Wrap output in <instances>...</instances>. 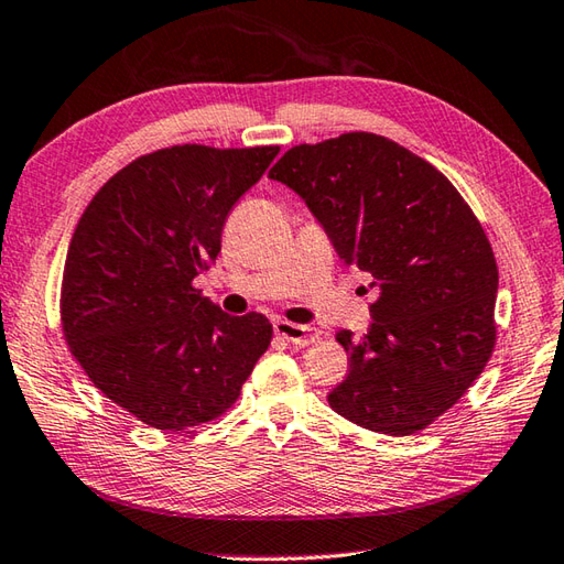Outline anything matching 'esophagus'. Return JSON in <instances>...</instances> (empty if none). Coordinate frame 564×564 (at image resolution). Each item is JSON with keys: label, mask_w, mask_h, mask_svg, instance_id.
Masks as SVG:
<instances>
[{"label": "esophagus", "mask_w": 564, "mask_h": 564, "mask_svg": "<svg viewBox=\"0 0 564 564\" xmlns=\"http://www.w3.org/2000/svg\"><path fill=\"white\" fill-rule=\"evenodd\" d=\"M274 333H278V336L284 338L286 343H292V346H308V343H316L318 338L316 328L292 324V321H284V318L274 321Z\"/></svg>", "instance_id": "obj_1"}]
</instances>
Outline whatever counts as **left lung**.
<instances>
[{
  "instance_id": "1",
  "label": "left lung",
  "mask_w": 564,
  "mask_h": 564,
  "mask_svg": "<svg viewBox=\"0 0 564 564\" xmlns=\"http://www.w3.org/2000/svg\"><path fill=\"white\" fill-rule=\"evenodd\" d=\"M268 177L292 187L340 260L379 286L367 336L336 333L350 370L330 409L387 435L431 426L497 346L499 270L479 218L429 160L367 131L299 143Z\"/></svg>"
}]
</instances>
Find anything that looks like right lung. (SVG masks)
I'll return each instance as SVG.
<instances>
[{
	"label": "right lung",
	"instance_id": "right-lung-1",
	"mask_svg": "<svg viewBox=\"0 0 564 564\" xmlns=\"http://www.w3.org/2000/svg\"><path fill=\"white\" fill-rule=\"evenodd\" d=\"M280 145L185 143L135 158L79 216L61 284L73 358L145 426L185 431L236 404L272 324L228 316L194 286L221 252L228 212Z\"/></svg>",
	"mask_w": 564,
	"mask_h": 564
}]
</instances>
